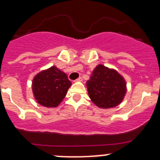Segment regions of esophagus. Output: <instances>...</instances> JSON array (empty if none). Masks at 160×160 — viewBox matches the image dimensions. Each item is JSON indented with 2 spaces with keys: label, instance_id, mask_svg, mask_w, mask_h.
I'll use <instances>...</instances> for the list:
<instances>
[{
  "label": "esophagus",
  "instance_id": "34e87169",
  "mask_svg": "<svg viewBox=\"0 0 160 160\" xmlns=\"http://www.w3.org/2000/svg\"><path fill=\"white\" fill-rule=\"evenodd\" d=\"M78 81H83V78H82V77H79V78H77V80H74V82H78Z\"/></svg>",
  "mask_w": 160,
  "mask_h": 160
}]
</instances>
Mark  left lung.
<instances>
[{
  "label": "left lung",
  "mask_w": 160,
  "mask_h": 160,
  "mask_svg": "<svg viewBox=\"0 0 160 160\" xmlns=\"http://www.w3.org/2000/svg\"><path fill=\"white\" fill-rule=\"evenodd\" d=\"M87 81L88 94L94 104L101 108L118 105L126 93V82L116 70L98 65Z\"/></svg>",
  "instance_id": "8db88e82"
}]
</instances>
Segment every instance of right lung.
<instances>
[{
	"label": "right lung",
	"mask_w": 160,
	"mask_h": 160,
	"mask_svg": "<svg viewBox=\"0 0 160 160\" xmlns=\"http://www.w3.org/2000/svg\"><path fill=\"white\" fill-rule=\"evenodd\" d=\"M71 84L67 74L53 66L34 77L32 91L38 104L56 108L65 98Z\"/></svg>",
	"instance_id": "1"
}]
</instances>
